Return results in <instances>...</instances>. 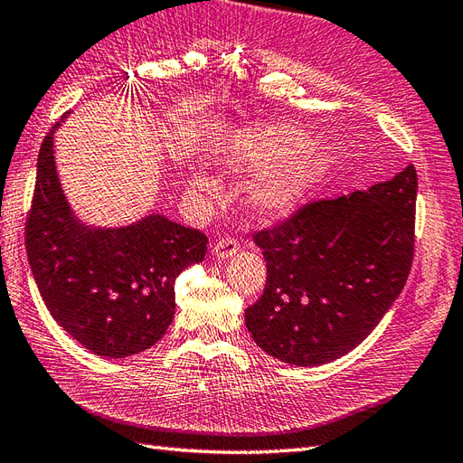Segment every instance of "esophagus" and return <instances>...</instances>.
I'll use <instances>...</instances> for the list:
<instances>
[{"instance_id": "1", "label": "esophagus", "mask_w": 463, "mask_h": 463, "mask_svg": "<svg viewBox=\"0 0 463 463\" xmlns=\"http://www.w3.org/2000/svg\"><path fill=\"white\" fill-rule=\"evenodd\" d=\"M239 241L232 239V236H222L215 244H213V254L217 258H231L239 252Z\"/></svg>"}]
</instances>
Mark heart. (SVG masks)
Listing matches in <instances>:
<instances>
[{"instance_id": "b5f03b06", "label": "heart", "mask_w": 463, "mask_h": 463, "mask_svg": "<svg viewBox=\"0 0 463 463\" xmlns=\"http://www.w3.org/2000/svg\"><path fill=\"white\" fill-rule=\"evenodd\" d=\"M307 146V138L289 125H268L242 133L234 140L229 162L232 168L267 172L248 189V203L260 215H278L298 207L321 180L325 160L307 154L293 160ZM192 185L213 195L217 185L207 175H195Z\"/></svg>"}]
</instances>
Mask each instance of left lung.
I'll use <instances>...</instances> for the list:
<instances>
[{
  "label": "left lung",
  "instance_id": "8db88e82",
  "mask_svg": "<svg viewBox=\"0 0 463 463\" xmlns=\"http://www.w3.org/2000/svg\"><path fill=\"white\" fill-rule=\"evenodd\" d=\"M417 170L348 197L317 199L254 232L268 266L264 293L244 313L256 345L291 365L354 350L382 321L414 256Z\"/></svg>",
  "mask_w": 463,
  "mask_h": 463
}]
</instances>
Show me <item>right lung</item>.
I'll return each instance as SVG.
<instances>
[{
    "label": "right lung",
    "mask_w": 463,
    "mask_h": 463,
    "mask_svg": "<svg viewBox=\"0 0 463 463\" xmlns=\"http://www.w3.org/2000/svg\"><path fill=\"white\" fill-rule=\"evenodd\" d=\"M54 128L39 150L25 221L29 266L46 309L70 336L103 358H127L168 330L175 278L205 258L207 236L162 215L123 229L80 224L56 175Z\"/></svg>",
    "instance_id": "1"
}]
</instances>
